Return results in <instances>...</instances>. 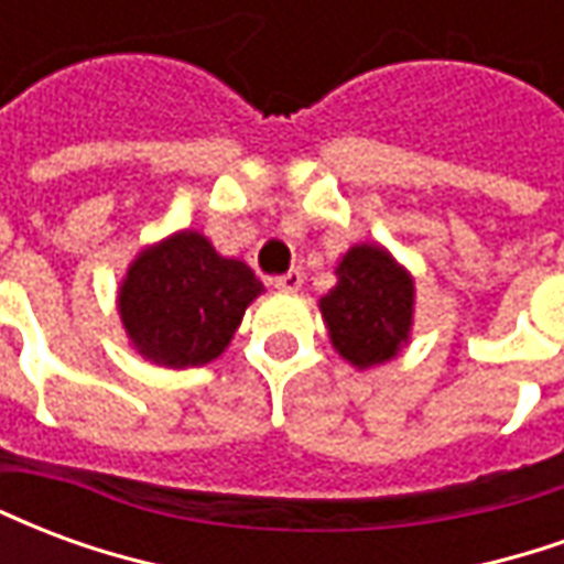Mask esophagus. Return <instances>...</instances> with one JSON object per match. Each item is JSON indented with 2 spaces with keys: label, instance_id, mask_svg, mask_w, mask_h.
I'll list each match as a JSON object with an SVG mask.
<instances>
[{
  "label": "esophagus",
  "instance_id": "obj_1",
  "mask_svg": "<svg viewBox=\"0 0 564 564\" xmlns=\"http://www.w3.org/2000/svg\"><path fill=\"white\" fill-rule=\"evenodd\" d=\"M305 283V274L299 269H290L286 274H278V278H271V286L274 290H286V293H295L299 286Z\"/></svg>",
  "mask_w": 564,
  "mask_h": 564
}]
</instances>
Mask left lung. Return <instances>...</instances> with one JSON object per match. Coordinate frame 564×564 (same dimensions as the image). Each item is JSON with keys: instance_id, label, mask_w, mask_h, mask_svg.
Returning <instances> with one entry per match:
<instances>
[{"instance_id": "obj_1", "label": "left lung", "mask_w": 564, "mask_h": 564, "mask_svg": "<svg viewBox=\"0 0 564 564\" xmlns=\"http://www.w3.org/2000/svg\"><path fill=\"white\" fill-rule=\"evenodd\" d=\"M335 274L319 299L332 347L359 371L390 362L411 338L414 278L380 245L350 247Z\"/></svg>"}]
</instances>
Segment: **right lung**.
<instances>
[{"mask_svg": "<svg viewBox=\"0 0 564 564\" xmlns=\"http://www.w3.org/2000/svg\"><path fill=\"white\" fill-rule=\"evenodd\" d=\"M259 293L262 281L250 265L220 257L205 235L184 229L132 259L117 311L144 359L196 368L229 347Z\"/></svg>", "mask_w": 564, "mask_h": 564, "instance_id": "right-lung-1", "label": "right lung"}]
</instances>
